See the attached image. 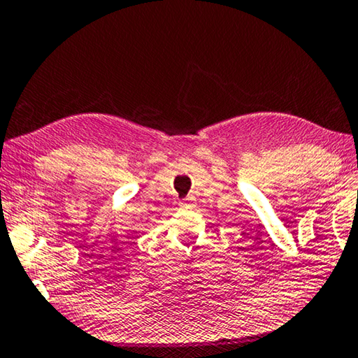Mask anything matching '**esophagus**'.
<instances>
[{
	"mask_svg": "<svg viewBox=\"0 0 358 358\" xmlns=\"http://www.w3.org/2000/svg\"><path fill=\"white\" fill-rule=\"evenodd\" d=\"M190 205H192V201H190V200H182V201H180V206H184V208L190 206Z\"/></svg>",
	"mask_w": 358,
	"mask_h": 358,
	"instance_id": "esophagus-1",
	"label": "esophagus"
}]
</instances>
